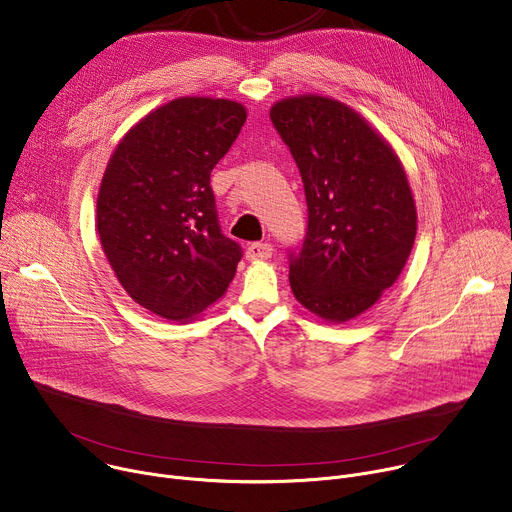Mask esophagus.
<instances>
[{
	"label": "esophagus",
	"instance_id": "34e87169",
	"mask_svg": "<svg viewBox=\"0 0 512 512\" xmlns=\"http://www.w3.org/2000/svg\"><path fill=\"white\" fill-rule=\"evenodd\" d=\"M249 261H263L273 255V247L269 243H251L245 251Z\"/></svg>",
	"mask_w": 512,
	"mask_h": 512
}]
</instances>
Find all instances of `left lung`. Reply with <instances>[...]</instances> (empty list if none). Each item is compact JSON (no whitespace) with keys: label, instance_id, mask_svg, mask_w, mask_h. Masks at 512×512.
<instances>
[{"label":"left lung","instance_id":"1","mask_svg":"<svg viewBox=\"0 0 512 512\" xmlns=\"http://www.w3.org/2000/svg\"><path fill=\"white\" fill-rule=\"evenodd\" d=\"M269 117L308 202V233L289 259L291 291L318 318L348 322L381 300L413 249L417 210L405 168L391 143L336 99L287 97Z\"/></svg>","mask_w":512,"mask_h":512}]
</instances>
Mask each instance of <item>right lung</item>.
<instances>
[{"instance_id":"right-lung-1","label":"right lung","mask_w":512,"mask_h":512,"mask_svg":"<svg viewBox=\"0 0 512 512\" xmlns=\"http://www.w3.org/2000/svg\"><path fill=\"white\" fill-rule=\"evenodd\" d=\"M247 109L180 97L141 117L117 143L97 196L105 257L133 302L172 322L225 296L243 257L218 227L210 172Z\"/></svg>"}]
</instances>
